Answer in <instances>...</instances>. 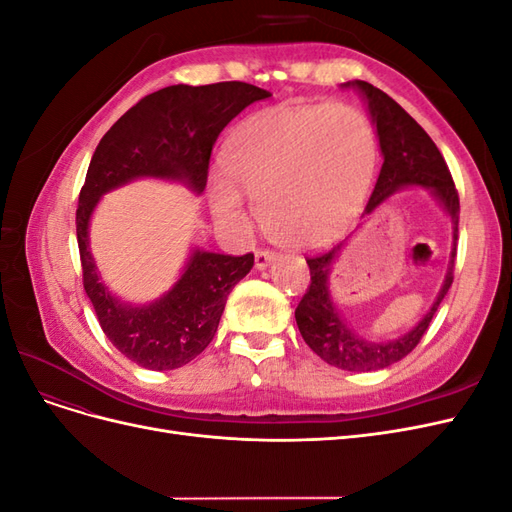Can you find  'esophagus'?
<instances>
[{
  "mask_svg": "<svg viewBox=\"0 0 512 512\" xmlns=\"http://www.w3.org/2000/svg\"><path fill=\"white\" fill-rule=\"evenodd\" d=\"M254 258H256V269H265V267L271 265L275 254L269 252V250H258V252L254 254Z\"/></svg>",
  "mask_w": 512,
  "mask_h": 512,
  "instance_id": "esophagus-1",
  "label": "esophagus"
}]
</instances>
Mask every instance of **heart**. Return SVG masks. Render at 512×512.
Listing matches in <instances>:
<instances>
[{
	"mask_svg": "<svg viewBox=\"0 0 512 512\" xmlns=\"http://www.w3.org/2000/svg\"><path fill=\"white\" fill-rule=\"evenodd\" d=\"M376 149L374 128L356 108L286 104L241 123L226 145L224 173L275 241L320 245L354 218ZM231 186L213 179L211 205L222 222L241 224L243 200Z\"/></svg>",
	"mask_w": 512,
	"mask_h": 512,
	"instance_id": "obj_1",
	"label": "heart"
}]
</instances>
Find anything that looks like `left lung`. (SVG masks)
Instances as JSON below:
<instances>
[{"label": "left lung", "instance_id": "1", "mask_svg": "<svg viewBox=\"0 0 512 512\" xmlns=\"http://www.w3.org/2000/svg\"><path fill=\"white\" fill-rule=\"evenodd\" d=\"M344 87H354L361 91L363 100L367 102L371 121H374L376 126L380 151L384 158L376 188L371 192L365 213L376 211L384 200L393 196L397 190L410 188V185H421V188H429V192L438 198V203L448 213V218H451L453 224L451 262H448V271L436 301H433L431 309L416 327L395 339H384V342H371V339H365L363 335L356 333L350 324L339 316L337 307L331 299V265L335 260V254L342 250V245L335 247L331 252L307 258L312 282H309V288L303 294L301 303L294 309V318H297V327L305 339V344L312 348L322 361H327L333 367H339L344 371H374L401 361L418 346L433 314L438 312L442 299L446 297L448 288L453 284L459 239V194L455 190L451 170H448L440 149L404 108H401L391 96H386L384 91L365 81L344 83Z\"/></svg>", "mask_w": 512, "mask_h": 512}]
</instances>
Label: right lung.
Masks as SVG:
<instances>
[{"instance_id":"1","label":"right lung","mask_w":512,"mask_h":512,"mask_svg":"<svg viewBox=\"0 0 512 512\" xmlns=\"http://www.w3.org/2000/svg\"><path fill=\"white\" fill-rule=\"evenodd\" d=\"M271 94L250 83L170 85L136 102L98 143L76 209L83 286L111 344L153 371L177 369L203 352L218 331L230 290L254 267V254L194 250L175 286L147 305L119 301L102 284L89 252V220L102 194L153 177L205 190L220 132L245 106Z\"/></svg>"}]
</instances>
